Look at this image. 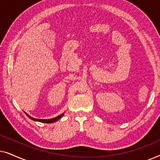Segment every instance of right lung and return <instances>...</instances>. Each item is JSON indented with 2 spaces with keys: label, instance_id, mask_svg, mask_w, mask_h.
<instances>
[{
  "label": "right lung",
  "instance_id": "obj_1",
  "mask_svg": "<svg viewBox=\"0 0 160 160\" xmlns=\"http://www.w3.org/2000/svg\"><path fill=\"white\" fill-rule=\"evenodd\" d=\"M26 115H27L29 118H30V119H31L34 120V121L43 122V123H53V122H55L58 121V120L60 119V118L63 116V113H62V114H60V115H59L58 117H57L55 118H53V119H35V118H32L31 117H30V116L28 115V113H26Z\"/></svg>",
  "mask_w": 160,
  "mask_h": 160
}]
</instances>
